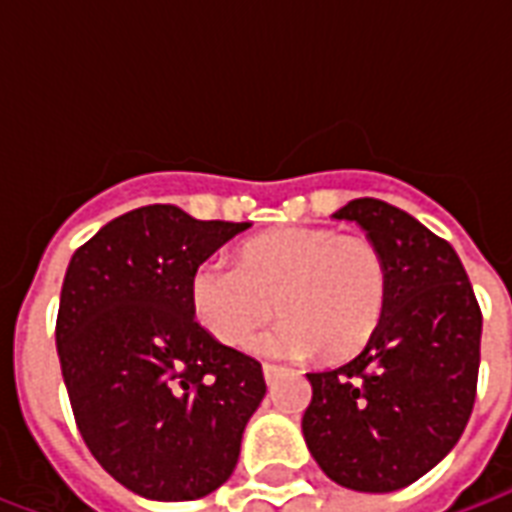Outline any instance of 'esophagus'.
<instances>
[{
    "label": "esophagus",
    "mask_w": 512,
    "mask_h": 512,
    "mask_svg": "<svg viewBox=\"0 0 512 512\" xmlns=\"http://www.w3.org/2000/svg\"><path fill=\"white\" fill-rule=\"evenodd\" d=\"M282 373H285V367L282 365H274V362H266V365H263V376H266L268 384H271L274 378L282 376Z\"/></svg>",
    "instance_id": "1"
}]
</instances>
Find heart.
I'll return each mask as SVG.
<instances>
[{
    "mask_svg": "<svg viewBox=\"0 0 512 512\" xmlns=\"http://www.w3.org/2000/svg\"><path fill=\"white\" fill-rule=\"evenodd\" d=\"M389 288V263L367 235L282 227L238 246L235 268H197L191 310L227 348H244L279 312L271 348L348 359L381 329Z\"/></svg>",
    "mask_w": 512,
    "mask_h": 512,
    "instance_id": "heart-1",
    "label": "heart"
}]
</instances>
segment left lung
<instances>
[{"label": "left lung", "instance_id": "1", "mask_svg": "<svg viewBox=\"0 0 512 512\" xmlns=\"http://www.w3.org/2000/svg\"><path fill=\"white\" fill-rule=\"evenodd\" d=\"M334 216L381 246L392 288L365 351L307 373L301 430L334 483L386 494L417 483L461 439L477 397L483 312L461 257L414 216L373 197Z\"/></svg>", "mask_w": 512, "mask_h": 512}]
</instances>
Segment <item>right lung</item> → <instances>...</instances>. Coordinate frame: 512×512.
Here are the masks:
<instances>
[{"mask_svg": "<svg viewBox=\"0 0 512 512\" xmlns=\"http://www.w3.org/2000/svg\"><path fill=\"white\" fill-rule=\"evenodd\" d=\"M246 222H200L145 205L71 257L57 354L93 458L128 491L186 502L233 474L266 395L263 367L194 321L191 279Z\"/></svg>", "mask_w": 512, "mask_h": 512, "instance_id": "1", "label": "right lung"}]
</instances>
